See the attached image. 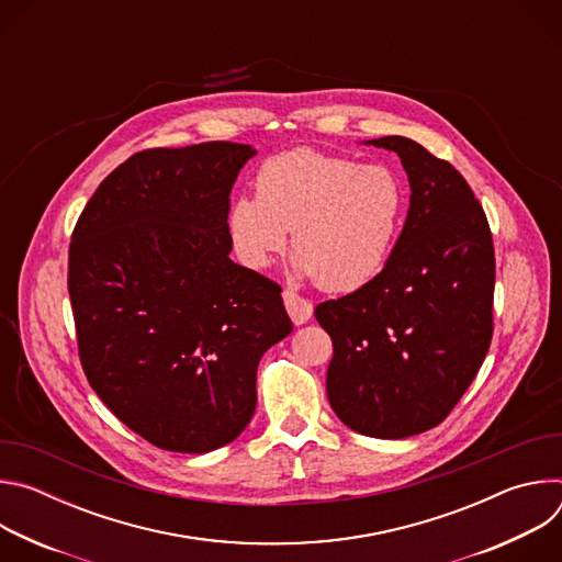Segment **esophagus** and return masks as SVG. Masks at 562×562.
I'll use <instances>...</instances> for the list:
<instances>
[{
    "mask_svg": "<svg viewBox=\"0 0 562 562\" xmlns=\"http://www.w3.org/2000/svg\"><path fill=\"white\" fill-rule=\"evenodd\" d=\"M282 300H284V306L293 319V325H304L311 319L313 315V304L308 300H304L302 295L293 293V291H284L282 293Z\"/></svg>",
    "mask_w": 562,
    "mask_h": 562,
    "instance_id": "esophagus-1",
    "label": "esophagus"
}]
</instances>
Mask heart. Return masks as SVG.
<instances>
[{"instance_id":"1","label":"heart","mask_w":562,"mask_h":562,"mask_svg":"<svg viewBox=\"0 0 562 562\" xmlns=\"http://www.w3.org/2000/svg\"><path fill=\"white\" fill-rule=\"evenodd\" d=\"M407 191L391 169L293 148L265 159L256 198L233 200L226 231L235 256L249 269L269 267L286 247L293 271L334 293L358 291L386 265L403 228Z\"/></svg>"}]
</instances>
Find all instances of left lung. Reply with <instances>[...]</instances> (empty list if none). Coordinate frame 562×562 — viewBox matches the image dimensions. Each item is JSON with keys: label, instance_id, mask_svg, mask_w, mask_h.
<instances>
[{"label": "left lung", "instance_id": "left-lung-1", "mask_svg": "<svg viewBox=\"0 0 562 562\" xmlns=\"http://www.w3.org/2000/svg\"><path fill=\"white\" fill-rule=\"evenodd\" d=\"M397 153L409 211L384 269L362 289L315 306L334 342L327 395L371 438L440 425L483 364L494 334L496 260L483 206L445 159L409 137L369 139Z\"/></svg>", "mask_w": 562, "mask_h": 562}]
</instances>
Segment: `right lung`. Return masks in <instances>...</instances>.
Returning <instances> with one entry per match:
<instances>
[{
    "label": "right lung",
    "mask_w": 562,
    "mask_h": 562,
    "mask_svg": "<svg viewBox=\"0 0 562 562\" xmlns=\"http://www.w3.org/2000/svg\"><path fill=\"white\" fill-rule=\"evenodd\" d=\"M256 153L233 142L135 153L98 187L70 237L85 373L159 449L206 453L243 434L260 358L293 329L280 286L228 258V195Z\"/></svg>",
    "instance_id": "obj_1"
}]
</instances>
